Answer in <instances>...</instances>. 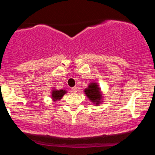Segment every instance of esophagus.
Wrapping results in <instances>:
<instances>
[{
  "label": "esophagus",
  "mask_w": 155,
  "mask_h": 155,
  "mask_svg": "<svg viewBox=\"0 0 155 155\" xmlns=\"http://www.w3.org/2000/svg\"><path fill=\"white\" fill-rule=\"evenodd\" d=\"M71 91L75 93V92H77V87H72L71 88Z\"/></svg>",
  "instance_id": "esophagus-1"
}]
</instances>
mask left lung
<instances>
[{"mask_svg": "<svg viewBox=\"0 0 155 155\" xmlns=\"http://www.w3.org/2000/svg\"><path fill=\"white\" fill-rule=\"evenodd\" d=\"M84 93L91 102L95 104L96 106L102 103V94L98 84L95 82H92L88 85V87L84 90Z\"/></svg>", "mask_w": 155, "mask_h": 155, "instance_id": "left-lung-1", "label": "left lung"}]
</instances>
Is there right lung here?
<instances>
[{
	"label": "right lung",
	"instance_id": "obj_1",
	"mask_svg": "<svg viewBox=\"0 0 155 155\" xmlns=\"http://www.w3.org/2000/svg\"><path fill=\"white\" fill-rule=\"evenodd\" d=\"M67 91L65 90H53L51 92V97L53 101H60V99L63 97V96L66 93Z\"/></svg>",
	"mask_w": 155,
	"mask_h": 155
}]
</instances>
